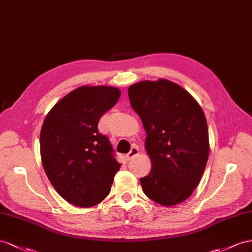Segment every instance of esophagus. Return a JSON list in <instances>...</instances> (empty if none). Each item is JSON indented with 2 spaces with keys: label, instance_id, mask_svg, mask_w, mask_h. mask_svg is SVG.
<instances>
[{
  "label": "esophagus",
  "instance_id": "obj_1",
  "mask_svg": "<svg viewBox=\"0 0 252 252\" xmlns=\"http://www.w3.org/2000/svg\"><path fill=\"white\" fill-rule=\"evenodd\" d=\"M138 153H139V150H138V148H137V147H133V148H131L130 152H128V153L126 154V158H127V160H130V159H132L133 158L137 157V156H138Z\"/></svg>",
  "mask_w": 252,
  "mask_h": 252
}]
</instances>
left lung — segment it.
Returning <instances> with one entry per match:
<instances>
[{"mask_svg":"<svg viewBox=\"0 0 252 252\" xmlns=\"http://www.w3.org/2000/svg\"><path fill=\"white\" fill-rule=\"evenodd\" d=\"M127 93L143 121L152 164L149 175L140 179L141 188L160 205L181 203L198 186L209 158L202 108L183 87L165 79L133 84Z\"/></svg>","mask_w":252,"mask_h":252,"instance_id":"obj_1","label":"left lung"}]
</instances>
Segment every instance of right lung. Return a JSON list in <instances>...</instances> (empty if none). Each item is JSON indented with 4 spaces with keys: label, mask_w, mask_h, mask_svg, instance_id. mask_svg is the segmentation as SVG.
I'll return each instance as SVG.
<instances>
[{
    "label": "right lung",
    "mask_w": 252,
    "mask_h": 252,
    "mask_svg": "<svg viewBox=\"0 0 252 252\" xmlns=\"http://www.w3.org/2000/svg\"><path fill=\"white\" fill-rule=\"evenodd\" d=\"M112 86H82L64 95L46 116L40 132L43 169L60 195L80 208L100 203L111 191L120 164L99 133V120L120 98Z\"/></svg>",
    "instance_id": "add662e5"
}]
</instances>
